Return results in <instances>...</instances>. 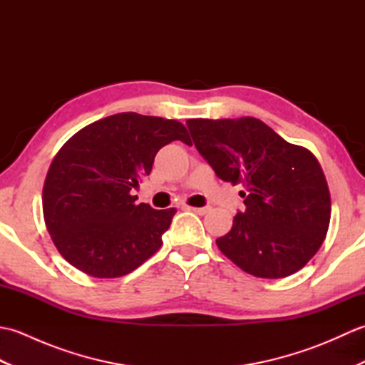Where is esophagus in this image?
<instances>
[{
    "label": "esophagus",
    "instance_id": "1",
    "mask_svg": "<svg viewBox=\"0 0 365 365\" xmlns=\"http://www.w3.org/2000/svg\"><path fill=\"white\" fill-rule=\"evenodd\" d=\"M187 208H188V210L196 212L197 215H205L208 212L207 207H190V205H187Z\"/></svg>",
    "mask_w": 365,
    "mask_h": 365
}]
</instances>
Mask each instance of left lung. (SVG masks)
<instances>
[{
  "label": "left lung",
  "instance_id": "obj_1",
  "mask_svg": "<svg viewBox=\"0 0 365 365\" xmlns=\"http://www.w3.org/2000/svg\"><path fill=\"white\" fill-rule=\"evenodd\" d=\"M188 128L216 175L245 188L246 210L216 240L220 251L255 277L297 273L320 250L331 220L328 182L315 155L250 115L190 119Z\"/></svg>",
  "mask_w": 365,
  "mask_h": 365
}]
</instances>
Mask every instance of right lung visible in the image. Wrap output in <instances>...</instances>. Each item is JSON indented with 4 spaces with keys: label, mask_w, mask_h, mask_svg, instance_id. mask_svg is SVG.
I'll use <instances>...</instances> for the list:
<instances>
[{
    "label": "right lung",
    "mask_w": 365,
    "mask_h": 365,
    "mask_svg": "<svg viewBox=\"0 0 365 365\" xmlns=\"http://www.w3.org/2000/svg\"><path fill=\"white\" fill-rule=\"evenodd\" d=\"M175 139L191 144L182 122L119 113L76 131L54 155L42 191L43 220L72 267L98 279L120 277L160 250L177 210L136 204L131 190Z\"/></svg>",
    "instance_id": "obj_1"
}]
</instances>
